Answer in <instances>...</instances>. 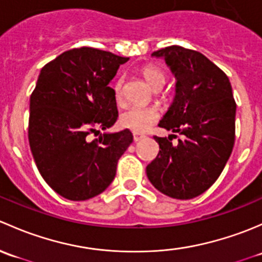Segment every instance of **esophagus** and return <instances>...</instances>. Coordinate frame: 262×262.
<instances>
[{"mask_svg":"<svg viewBox=\"0 0 262 262\" xmlns=\"http://www.w3.org/2000/svg\"><path fill=\"white\" fill-rule=\"evenodd\" d=\"M142 139H145V135L139 134V132H134V141L135 142L140 141V140H142Z\"/></svg>","mask_w":262,"mask_h":262,"instance_id":"34e87169","label":"esophagus"}]
</instances>
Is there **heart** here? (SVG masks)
<instances>
[{
  "label": "heart",
  "mask_w": 262,
  "mask_h": 262,
  "mask_svg": "<svg viewBox=\"0 0 262 262\" xmlns=\"http://www.w3.org/2000/svg\"><path fill=\"white\" fill-rule=\"evenodd\" d=\"M142 75H144L145 80L151 85L152 88L163 87L165 83V74L163 71L155 66H145L141 69ZM113 91H115L116 97L121 96L122 92V79H117L113 85ZM160 117V113L156 107H145V106H132L127 111L123 112L121 115V125L125 127L130 128L135 132H145L147 131L156 121Z\"/></svg>",
  "instance_id": "b5f03b06"
}]
</instances>
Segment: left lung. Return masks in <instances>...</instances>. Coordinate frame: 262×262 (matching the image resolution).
<instances>
[{
	"instance_id": "8db88e82",
	"label": "left lung",
	"mask_w": 262,
	"mask_h": 262,
	"mask_svg": "<svg viewBox=\"0 0 262 262\" xmlns=\"http://www.w3.org/2000/svg\"><path fill=\"white\" fill-rule=\"evenodd\" d=\"M174 74L175 97L159 126L183 135L154 136L158 156L146 166L151 184L175 199L201 195L218 179L234 144L236 102L230 79L199 51L172 45L151 54Z\"/></svg>"
}]
</instances>
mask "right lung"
I'll list each match as a JSON object with an SVG mask.
<instances>
[{"mask_svg": "<svg viewBox=\"0 0 262 262\" xmlns=\"http://www.w3.org/2000/svg\"><path fill=\"white\" fill-rule=\"evenodd\" d=\"M128 58L78 48L44 66L30 97L29 142L40 174L69 201L106 190L118 159L132 142L130 130L99 134L115 125L118 111L110 82Z\"/></svg>", "mask_w": 262, "mask_h": 262, "instance_id": "1", "label": "right lung"}]
</instances>
